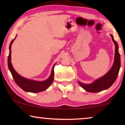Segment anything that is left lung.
I'll list each match as a JSON object with an SVG mask.
<instances>
[{
  "label": "left lung",
  "mask_w": 125,
  "mask_h": 125,
  "mask_svg": "<svg viewBox=\"0 0 125 125\" xmlns=\"http://www.w3.org/2000/svg\"><path fill=\"white\" fill-rule=\"evenodd\" d=\"M110 36L115 46V58L111 68L104 75L95 80L90 84H85L78 81L79 85L88 92L98 93L107 89L114 83L118 76L121 67L120 55L118 52V45L117 42L114 40L113 36L112 35H110Z\"/></svg>",
  "instance_id": "left-lung-1"
}]
</instances>
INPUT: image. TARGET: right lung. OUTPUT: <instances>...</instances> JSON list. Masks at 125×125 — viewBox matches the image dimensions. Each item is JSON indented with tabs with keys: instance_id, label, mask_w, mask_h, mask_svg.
Returning <instances> with one entry per match:
<instances>
[{
	"instance_id": "add662e5",
	"label": "right lung",
	"mask_w": 125,
	"mask_h": 125,
	"mask_svg": "<svg viewBox=\"0 0 125 125\" xmlns=\"http://www.w3.org/2000/svg\"><path fill=\"white\" fill-rule=\"evenodd\" d=\"M16 37V36L10 42L9 46V54L8 58V68H9V71L11 73V75L14 81L15 82L17 85L19 86L20 88H21L23 90H24L25 92L31 93H39L46 90L47 89L50 87V86L51 85L53 81L54 74V67L56 63H55L52 67V72L50 77L47 79L43 80V81H36V80L27 79V78H25L21 76L15 70L11 62V47L12 43H13Z\"/></svg>"
}]
</instances>
